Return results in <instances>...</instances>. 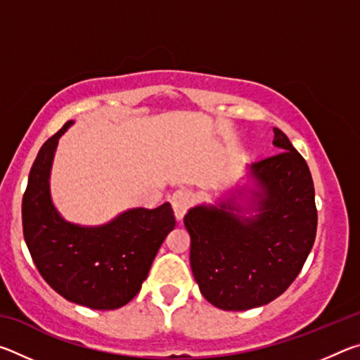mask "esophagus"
Instances as JSON below:
<instances>
[{
	"mask_svg": "<svg viewBox=\"0 0 360 360\" xmlns=\"http://www.w3.org/2000/svg\"><path fill=\"white\" fill-rule=\"evenodd\" d=\"M172 205L174 210V214L178 221H181L184 214L187 212V210L191 208L192 205V193L186 191V188H181V191H176L172 195Z\"/></svg>",
	"mask_w": 360,
	"mask_h": 360,
	"instance_id": "obj_1",
	"label": "esophagus"
}]
</instances>
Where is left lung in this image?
Instances as JSON below:
<instances>
[{"label":"left lung","mask_w":360,"mask_h":360,"mask_svg":"<svg viewBox=\"0 0 360 360\" xmlns=\"http://www.w3.org/2000/svg\"><path fill=\"white\" fill-rule=\"evenodd\" d=\"M273 131V144L283 150L251 167L264 188L257 193V216L243 217V210L230 203L197 206L184 216L195 281L206 300L227 311L275 300L294 283L314 245L311 173L289 138Z\"/></svg>","instance_id":"left-lung-1"}]
</instances>
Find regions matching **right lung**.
Instances as JSON below:
<instances>
[{
  "instance_id": "add662e5",
  "label": "right lung",
  "mask_w": 360,
  "mask_h": 360,
  "mask_svg": "<svg viewBox=\"0 0 360 360\" xmlns=\"http://www.w3.org/2000/svg\"><path fill=\"white\" fill-rule=\"evenodd\" d=\"M66 124L42 144L30 169L22 200L23 238L36 268L66 300L92 309H115L135 297L158 248L174 229L168 202L136 208L103 227L85 229L63 221L49 195V173Z\"/></svg>"
}]
</instances>
